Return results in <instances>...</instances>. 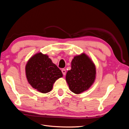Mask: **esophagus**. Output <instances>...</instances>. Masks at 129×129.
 I'll use <instances>...</instances> for the list:
<instances>
[{
    "mask_svg": "<svg viewBox=\"0 0 129 129\" xmlns=\"http://www.w3.org/2000/svg\"><path fill=\"white\" fill-rule=\"evenodd\" d=\"M62 74H63V75H66V69H64V68L62 69Z\"/></svg>",
    "mask_w": 129,
    "mask_h": 129,
    "instance_id": "1",
    "label": "esophagus"
}]
</instances>
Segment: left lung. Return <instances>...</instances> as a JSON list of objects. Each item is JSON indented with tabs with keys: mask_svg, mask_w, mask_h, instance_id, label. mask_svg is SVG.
<instances>
[{
	"mask_svg": "<svg viewBox=\"0 0 129 129\" xmlns=\"http://www.w3.org/2000/svg\"><path fill=\"white\" fill-rule=\"evenodd\" d=\"M72 69L66 75V81L71 90L79 94L88 90L94 82L96 75L95 64L85 54L74 57Z\"/></svg>",
	"mask_w": 129,
	"mask_h": 129,
	"instance_id": "left-lung-1",
	"label": "left lung"
}]
</instances>
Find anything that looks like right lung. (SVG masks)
<instances>
[{"label":"right lung","instance_id":"1","mask_svg":"<svg viewBox=\"0 0 129 129\" xmlns=\"http://www.w3.org/2000/svg\"><path fill=\"white\" fill-rule=\"evenodd\" d=\"M26 75L32 87L42 93H47L58 78L63 76L61 70L47 55L37 53L26 66Z\"/></svg>","mask_w":129,"mask_h":129}]
</instances>
